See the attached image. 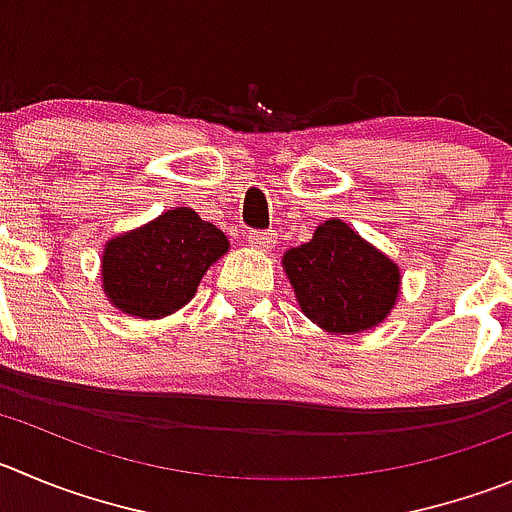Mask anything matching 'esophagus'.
Here are the masks:
<instances>
[{"instance_id": "obj_1", "label": "esophagus", "mask_w": 512, "mask_h": 512, "mask_svg": "<svg viewBox=\"0 0 512 512\" xmlns=\"http://www.w3.org/2000/svg\"><path fill=\"white\" fill-rule=\"evenodd\" d=\"M247 242H250L255 250H270L275 245V234L265 232V229H250L247 232Z\"/></svg>"}]
</instances>
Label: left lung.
Masks as SVG:
<instances>
[{
	"mask_svg": "<svg viewBox=\"0 0 512 512\" xmlns=\"http://www.w3.org/2000/svg\"><path fill=\"white\" fill-rule=\"evenodd\" d=\"M283 267L300 310L328 333L369 331L399 298V267L341 219H328L313 240L285 252Z\"/></svg>",
	"mask_w": 512,
	"mask_h": 512,
	"instance_id": "obj_1",
	"label": "left lung"
}]
</instances>
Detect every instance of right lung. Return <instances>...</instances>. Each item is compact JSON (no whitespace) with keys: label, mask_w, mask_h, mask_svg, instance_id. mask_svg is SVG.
I'll return each instance as SVG.
<instances>
[{"label":"right lung","mask_w":512,"mask_h":512,"mask_svg":"<svg viewBox=\"0 0 512 512\" xmlns=\"http://www.w3.org/2000/svg\"><path fill=\"white\" fill-rule=\"evenodd\" d=\"M227 247L222 229L194 209H169L105 245V293L128 315H169L194 298L202 275Z\"/></svg>","instance_id":"1"}]
</instances>
